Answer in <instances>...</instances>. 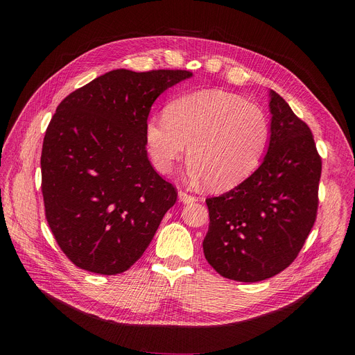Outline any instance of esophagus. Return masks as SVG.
<instances>
[{"label":"esophagus","instance_id":"1","mask_svg":"<svg viewBox=\"0 0 355 355\" xmlns=\"http://www.w3.org/2000/svg\"><path fill=\"white\" fill-rule=\"evenodd\" d=\"M178 197H180V201L184 202V204H190V202L197 201V197H196V196H191V194L185 193V191H180Z\"/></svg>","mask_w":355,"mask_h":355}]
</instances>
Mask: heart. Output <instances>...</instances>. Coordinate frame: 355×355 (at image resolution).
Segmentation results:
<instances>
[{"mask_svg": "<svg viewBox=\"0 0 355 355\" xmlns=\"http://www.w3.org/2000/svg\"><path fill=\"white\" fill-rule=\"evenodd\" d=\"M270 123L265 110L223 90H201L173 101L166 115L145 125V142L154 166L170 173L189 144V174L225 191L245 181L262 161Z\"/></svg>", "mask_w": 355, "mask_h": 355, "instance_id": "heart-1", "label": "heart"}]
</instances>
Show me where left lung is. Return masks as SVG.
I'll return each mask as SVG.
<instances>
[{
    "mask_svg": "<svg viewBox=\"0 0 355 355\" xmlns=\"http://www.w3.org/2000/svg\"><path fill=\"white\" fill-rule=\"evenodd\" d=\"M270 141L257 170L233 190L206 200L202 250L210 266L237 282H259L300 254L318 211L322 161L309 126L270 90Z\"/></svg>",
    "mask_w": 355,
    "mask_h": 355,
    "instance_id": "1",
    "label": "left lung"
}]
</instances>
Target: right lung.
Instances as JSON below:
<instances>
[{
  "instance_id": "1",
  "label": "right lung",
  "mask_w": 355,
  "mask_h": 355,
  "mask_svg": "<svg viewBox=\"0 0 355 355\" xmlns=\"http://www.w3.org/2000/svg\"><path fill=\"white\" fill-rule=\"evenodd\" d=\"M190 70L107 71L55 109L42 149L49 227L73 265L99 275L128 270L177 201L146 155L145 125L164 90Z\"/></svg>"
}]
</instances>
